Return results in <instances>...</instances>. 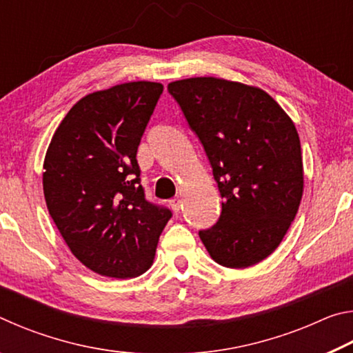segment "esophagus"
<instances>
[{
    "label": "esophagus",
    "instance_id": "esophagus-1",
    "mask_svg": "<svg viewBox=\"0 0 353 353\" xmlns=\"http://www.w3.org/2000/svg\"><path fill=\"white\" fill-rule=\"evenodd\" d=\"M170 205L172 208V212L179 213V212H181V208H182V201L179 199V198H174V199L170 201Z\"/></svg>",
    "mask_w": 353,
    "mask_h": 353
}]
</instances>
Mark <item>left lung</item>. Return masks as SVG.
Segmentation results:
<instances>
[{
    "instance_id": "obj_1",
    "label": "left lung",
    "mask_w": 353,
    "mask_h": 353,
    "mask_svg": "<svg viewBox=\"0 0 353 353\" xmlns=\"http://www.w3.org/2000/svg\"><path fill=\"white\" fill-rule=\"evenodd\" d=\"M168 92L199 137L223 198L212 229L199 236L221 266L243 270L270 256L301 205L303 165L292 119L259 87L190 77Z\"/></svg>"
}]
</instances>
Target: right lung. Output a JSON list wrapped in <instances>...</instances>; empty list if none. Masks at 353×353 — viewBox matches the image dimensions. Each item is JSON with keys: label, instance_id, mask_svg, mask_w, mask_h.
Wrapping results in <instances>:
<instances>
[{"label": "right lung", "instance_id": "right-lung-1", "mask_svg": "<svg viewBox=\"0 0 353 353\" xmlns=\"http://www.w3.org/2000/svg\"><path fill=\"white\" fill-rule=\"evenodd\" d=\"M162 92V83L137 81L87 94L71 107L48 146V212L76 259L99 276L146 272L171 218L168 208L145 199L137 163Z\"/></svg>", "mask_w": 353, "mask_h": 353}]
</instances>
